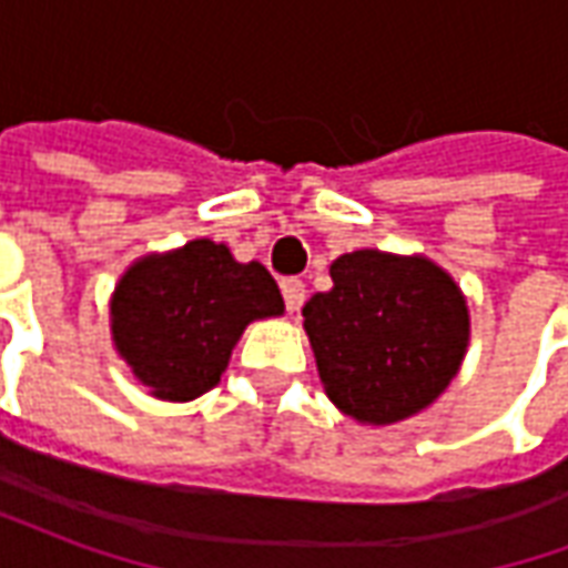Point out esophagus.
I'll list each match as a JSON object with an SVG mask.
<instances>
[{"label": "esophagus", "instance_id": "34e87169", "mask_svg": "<svg viewBox=\"0 0 568 568\" xmlns=\"http://www.w3.org/2000/svg\"><path fill=\"white\" fill-rule=\"evenodd\" d=\"M283 297L285 307L301 310V304L307 301V285L301 283L297 276H288V280H283Z\"/></svg>", "mask_w": 568, "mask_h": 568}]
</instances>
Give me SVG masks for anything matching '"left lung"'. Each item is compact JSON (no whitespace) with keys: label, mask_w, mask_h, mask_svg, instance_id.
I'll return each mask as SVG.
<instances>
[{"label":"left lung","mask_w":568,"mask_h":568,"mask_svg":"<svg viewBox=\"0 0 568 568\" xmlns=\"http://www.w3.org/2000/svg\"><path fill=\"white\" fill-rule=\"evenodd\" d=\"M332 292L304 304L325 393L358 423H398L438 398L468 346V307L426 258L358 248L332 264Z\"/></svg>","instance_id":"left-lung-1"}]
</instances>
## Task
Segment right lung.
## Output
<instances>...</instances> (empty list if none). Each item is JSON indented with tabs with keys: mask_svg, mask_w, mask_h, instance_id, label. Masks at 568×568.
Here are the masks:
<instances>
[{
	"mask_svg": "<svg viewBox=\"0 0 568 568\" xmlns=\"http://www.w3.org/2000/svg\"><path fill=\"white\" fill-rule=\"evenodd\" d=\"M283 295L264 264L194 240L136 261L112 297V337L133 374L166 402L212 389L252 320L280 316Z\"/></svg>",
	"mask_w": 568,
	"mask_h": 568,
	"instance_id": "right-lung-1",
	"label": "right lung"
}]
</instances>
